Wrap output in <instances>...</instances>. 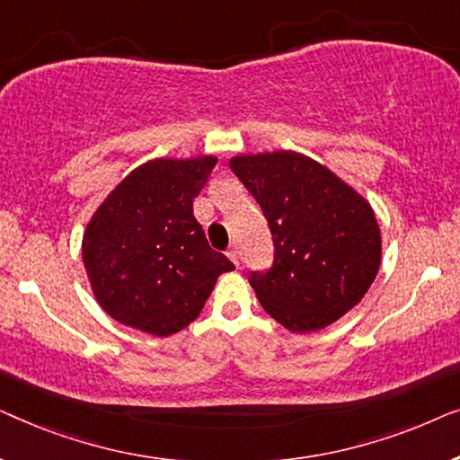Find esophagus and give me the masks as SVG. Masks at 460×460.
Masks as SVG:
<instances>
[{
  "label": "esophagus",
  "mask_w": 460,
  "mask_h": 460,
  "mask_svg": "<svg viewBox=\"0 0 460 460\" xmlns=\"http://www.w3.org/2000/svg\"><path fill=\"white\" fill-rule=\"evenodd\" d=\"M226 255H228L232 261H234V266H238V249L236 247H230L228 253H226Z\"/></svg>",
  "instance_id": "1"
}]
</instances>
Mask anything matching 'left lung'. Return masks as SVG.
Listing matches in <instances>:
<instances>
[{
  "label": "left lung",
  "instance_id": "1",
  "mask_svg": "<svg viewBox=\"0 0 460 460\" xmlns=\"http://www.w3.org/2000/svg\"><path fill=\"white\" fill-rule=\"evenodd\" d=\"M232 172L260 203L274 261L251 272L263 310L293 332L320 331L360 304L381 263L370 205L331 169L299 153L241 155Z\"/></svg>",
  "mask_w": 460,
  "mask_h": 460
}]
</instances>
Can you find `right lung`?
<instances>
[{
	"mask_svg": "<svg viewBox=\"0 0 460 460\" xmlns=\"http://www.w3.org/2000/svg\"><path fill=\"white\" fill-rule=\"evenodd\" d=\"M216 163V156L144 163L93 213L84 234L85 272L117 323L173 335L199 316L217 276L234 270L209 247L192 213Z\"/></svg>",
	"mask_w": 460,
	"mask_h": 460,
	"instance_id": "1",
	"label": "right lung"
}]
</instances>
